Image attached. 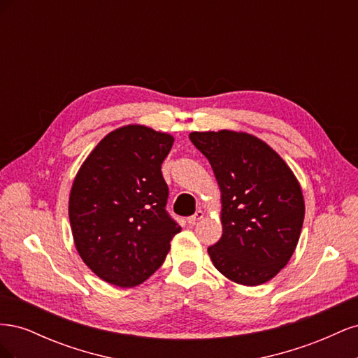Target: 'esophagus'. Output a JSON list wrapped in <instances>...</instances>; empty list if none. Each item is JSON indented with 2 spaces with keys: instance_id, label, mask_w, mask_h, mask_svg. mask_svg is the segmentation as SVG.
Wrapping results in <instances>:
<instances>
[{
  "instance_id": "obj_1",
  "label": "esophagus",
  "mask_w": 358,
  "mask_h": 358,
  "mask_svg": "<svg viewBox=\"0 0 358 358\" xmlns=\"http://www.w3.org/2000/svg\"><path fill=\"white\" fill-rule=\"evenodd\" d=\"M203 216H204V212H203V210H197L192 216H189L188 222H189V224H196V222H199V221L203 218Z\"/></svg>"
}]
</instances>
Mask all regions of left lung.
Masks as SVG:
<instances>
[{
	"instance_id": "1",
	"label": "left lung",
	"mask_w": 358,
	"mask_h": 358,
	"mask_svg": "<svg viewBox=\"0 0 358 358\" xmlns=\"http://www.w3.org/2000/svg\"><path fill=\"white\" fill-rule=\"evenodd\" d=\"M221 191L222 236L208 248L213 266L236 284L275 278L294 254L305 220L300 183L262 138L242 131H194Z\"/></svg>"
}]
</instances>
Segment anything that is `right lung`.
<instances>
[{
	"mask_svg": "<svg viewBox=\"0 0 358 358\" xmlns=\"http://www.w3.org/2000/svg\"><path fill=\"white\" fill-rule=\"evenodd\" d=\"M175 138L145 125L116 128L74 178L69 216L83 263L106 282L131 288L154 275L180 227L166 212L161 164Z\"/></svg>",
	"mask_w": 358,
	"mask_h": 358,
	"instance_id": "1",
	"label": "right lung"
}]
</instances>
